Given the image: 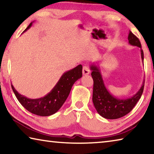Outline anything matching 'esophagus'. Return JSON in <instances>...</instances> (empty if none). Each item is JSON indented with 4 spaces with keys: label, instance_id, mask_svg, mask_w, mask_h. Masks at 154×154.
Returning a JSON list of instances; mask_svg holds the SVG:
<instances>
[{
    "label": "esophagus",
    "instance_id": "1",
    "mask_svg": "<svg viewBox=\"0 0 154 154\" xmlns=\"http://www.w3.org/2000/svg\"><path fill=\"white\" fill-rule=\"evenodd\" d=\"M90 73V70L88 66H83V75H87Z\"/></svg>",
    "mask_w": 154,
    "mask_h": 154
}]
</instances>
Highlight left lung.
<instances>
[{
  "instance_id": "left-lung-1",
  "label": "left lung",
  "mask_w": 154,
  "mask_h": 154,
  "mask_svg": "<svg viewBox=\"0 0 154 154\" xmlns=\"http://www.w3.org/2000/svg\"><path fill=\"white\" fill-rule=\"evenodd\" d=\"M128 40L130 45L140 48L143 64L144 54L139 38L131 31H129ZM90 68L92 71L91 75L94 81L92 101L98 114L104 118L115 119L120 118L130 113L141 97L144 89L145 79L139 90L134 95L127 98H119L112 95L106 89L98 65L92 64Z\"/></svg>"
}]
</instances>
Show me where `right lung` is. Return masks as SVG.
<instances>
[{
  "instance_id": "1",
  "label": "right lung",
  "mask_w": 154,
  "mask_h": 154,
  "mask_svg": "<svg viewBox=\"0 0 154 154\" xmlns=\"http://www.w3.org/2000/svg\"><path fill=\"white\" fill-rule=\"evenodd\" d=\"M32 22L24 32L32 26ZM82 77V66L78 65L74 69L65 72L55 86L48 94L39 98L26 97L17 92L11 84L12 90L21 105L30 113L40 116H49L56 113L63 105L71 92L75 82Z\"/></svg>"
}]
</instances>
